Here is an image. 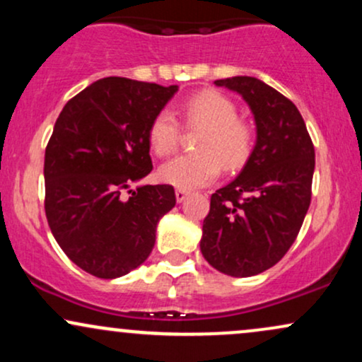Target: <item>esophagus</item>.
Listing matches in <instances>:
<instances>
[{"label": "esophagus", "mask_w": 362, "mask_h": 362, "mask_svg": "<svg viewBox=\"0 0 362 362\" xmlns=\"http://www.w3.org/2000/svg\"><path fill=\"white\" fill-rule=\"evenodd\" d=\"M187 195H189V192L184 189H177L175 190V197H177V202H184L187 199Z\"/></svg>", "instance_id": "esophagus-1"}]
</instances>
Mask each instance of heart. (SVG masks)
Segmentation results:
<instances>
[{"label":"heart","instance_id":"heart-1","mask_svg":"<svg viewBox=\"0 0 362 362\" xmlns=\"http://www.w3.org/2000/svg\"><path fill=\"white\" fill-rule=\"evenodd\" d=\"M182 115L189 129H204L197 151L178 155L161 165L160 178L178 189H197L216 180L221 172L243 167L252 155L255 134L231 98L218 91H201L182 103ZM182 131L172 112L163 109L148 127V143L158 156H167L178 146Z\"/></svg>","mask_w":362,"mask_h":362}]
</instances>
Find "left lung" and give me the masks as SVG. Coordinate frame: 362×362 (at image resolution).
I'll use <instances>...</instances> for the list:
<instances>
[{
  "instance_id": "obj_1",
  "label": "left lung",
  "mask_w": 362,
  "mask_h": 362,
  "mask_svg": "<svg viewBox=\"0 0 362 362\" xmlns=\"http://www.w3.org/2000/svg\"><path fill=\"white\" fill-rule=\"evenodd\" d=\"M250 107L257 141L240 175L211 195L201 252L216 271L250 277L276 265L301 230L311 201L315 148L300 110L252 76L216 80Z\"/></svg>"
}]
</instances>
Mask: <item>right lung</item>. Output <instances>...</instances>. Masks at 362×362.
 Listing matches in <instances>:
<instances>
[{
    "label": "right lung",
    "mask_w": 362,
    "mask_h": 362,
    "mask_svg": "<svg viewBox=\"0 0 362 362\" xmlns=\"http://www.w3.org/2000/svg\"><path fill=\"white\" fill-rule=\"evenodd\" d=\"M178 86L109 76L64 105L45 148V216L78 267L100 279L148 259L156 224L175 206L172 185H141L153 170L148 127Z\"/></svg>",
    "instance_id": "obj_1"
}]
</instances>
